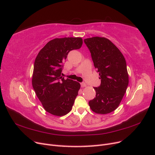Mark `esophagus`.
I'll return each instance as SVG.
<instances>
[{
  "label": "esophagus",
  "instance_id": "esophagus-1",
  "mask_svg": "<svg viewBox=\"0 0 155 155\" xmlns=\"http://www.w3.org/2000/svg\"><path fill=\"white\" fill-rule=\"evenodd\" d=\"M81 86H82V87H86V86H87L86 84L84 83V82H82V83H81Z\"/></svg>",
  "mask_w": 155,
  "mask_h": 155
}]
</instances>
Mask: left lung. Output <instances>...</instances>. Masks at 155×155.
<instances>
[{"label": "left lung", "instance_id": "8db88e82", "mask_svg": "<svg viewBox=\"0 0 155 155\" xmlns=\"http://www.w3.org/2000/svg\"><path fill=\"white\" fill-rule=\"evenodd\" d=\"M101 80V86L94 87L96 97L89 102L97 114L111 113L118 107L129 84L126 60L118 48L109 39L94 37L84 40Z\"/></svg>", "mask_w": 155, "mask_h": 155}]
</instances>
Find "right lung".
Instances as JSON below:
<instances>
[{
    "label": "right lung",
    "mask_w": 155,
    "mask_h": 155,
    "mask_svg": "<svg viewBox=\"0 0 155 155\" xmlns=\"http://www.w3.org/2000/svg\"><path fill=\"white\" fill-rule=\"evenodd\" d=\"M81 37L56 38L39 51L34 63L32 86L44 109L61 117L71 110L81 84L62 77V62L69 52L82 47Z\"/></svg>",
    "instance_id": "obj_1"
}]
</instances>
